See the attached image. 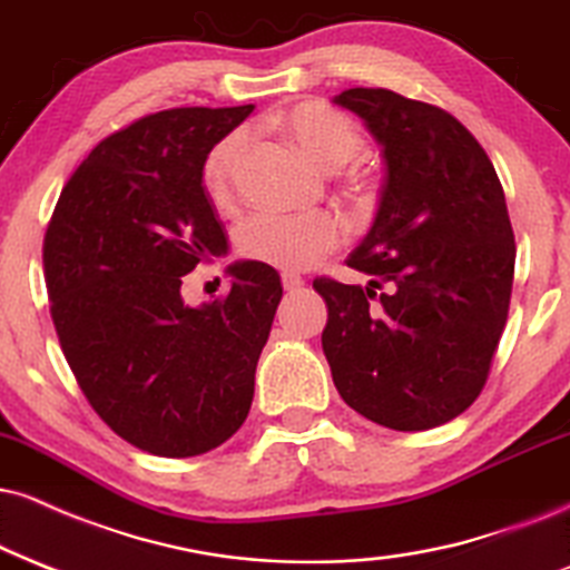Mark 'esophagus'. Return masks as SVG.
<instances>
[{"instance_id":"obj_1","label":"esophagus","mask_w":570,"mask_h":570,"mask_svg":"<svg viewBox=\"0 0 570 570\" xmlns=\"http://www.w3.org/2000/svg\"><path fill=\"white\" fill-rule=\"evenodd\" d=\"M283 287L287 293H296V291H301V287H304V277H301V274H296V272H283Z\"/></svg>"}]
</instances>
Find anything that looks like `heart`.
<instances>
[{"label":"heart","mask_w":570,"mask_h":570,"mask_svg":"<svg viewBox=\"0 0 570 570\" xmlns=\"http://www.w3.org/2000/svg\"><path fill=\"white\" fill-rule=\"evenodd\" d=\"M285 135L296 142L314 166L338 171L362 150V135L346 114L325 102H301L283 116ZM248 142V131L237 129L208 150L203 164V187L214 203H229L235 193L237 160ZM343 243V222L320 210L306 216L253 214L240 222L235 245L240 256L274 269H308Z\"/></svg>","instance_id":"heart-1"}]
</instances>
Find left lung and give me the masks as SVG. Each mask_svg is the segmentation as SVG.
<instances>
[{
  "label": "left lung",
  "mask_w": 570,
  "mask_h": 570,
  "mask_svg": "<svg viewBox=\"0 0 570 570\" xmlns=\"http://www.w3.org/2000/svg\"><path fill=\"white\" fill-rule=\"evenodd\" d=\"M335 102L383 145L375 222L351 269L367 287L317 277L333 383L351 410L393 431L462 414L487 385L510 312L515 235L487 150L452 114L391 89Z\"/></svg>",
  "instance_id": "left-lung-1"
}]
</instances>
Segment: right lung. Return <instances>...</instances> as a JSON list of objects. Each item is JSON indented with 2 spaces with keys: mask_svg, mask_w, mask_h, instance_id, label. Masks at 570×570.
<instances>
[{
  "mask_svg": "<svg viewBox=\"0 0 570 570\" xmlns=\"http://www.w3.org/2000/svg\"><path fill=\"white\" fill-rule=\"evenodd\" d=\"M253 105L171 108L105 137L70 174L45 235L49 314L76 383L142 452H210L248 417L283 283L232 264L224 298L181 301V277L227 253L203 187L208 150Z\"/></svg>",
  "mask_w": 570,
  "mask_h": 570,
  "instance_id": "add662e5",
  "label": "right lung"
}]
</instances>
